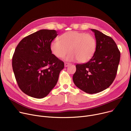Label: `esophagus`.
I'll list each match as a JSON object with an SVG mask.
<instances>
[{
	"mask_svg": "<svg viewBox=\"0 0 131 131\" xmlns=\"http://www.w3.org/2000/svg\"><path fill=\"white\" fill-rule=\"evenodd\" d=\"M71 64L70 63H65L64 64V65H65V67H67L69 65H70Z\"/></svg>",
	"mask_w": 131,
	"mask_h": 131,
	"instance_id": "34e87169",
	"label": "esophagus"
}]
</instances>
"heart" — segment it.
Masks as SVG:
<instances>
[{
	"instance_id": "1",
	"label": "heart",
	"mask_w": 131,
	"mask_h": 131,
	"mask_svg": "<svg viewBox=\"0 0 131 131\" xmlns=\"http://www.w3.org/2000/svg\"><path fill=\"white\" fill-rule=\"evenodd\" d=\"M50 47L52 53L57 58H63L70 51L66 60H78L80 63H85L93 57L96 41L91 34L71 31L61 35L59 40L52 41Z\"/></svg>"
}]
</instances>
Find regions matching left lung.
<instances>
[{"label":"left lung","mask_w":131,"mask_h":131,"mask_svg":"<svg viewBox=\"0 0 131 131\" xmlns=\"http://www.w3.org/2000/svg\"><path fill=\"white\" fill-rule=\"evenodd\" d=\"M96 49L88 63L77 64L73 80L84 92L97 93L104 91L114 81L119 65L121 53L114 40L95 29Z\"/></svg>","instance_id":"1"}]
</instances>
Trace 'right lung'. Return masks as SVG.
Returning <instances> with one entry per match:
<instances>
[{
	"mask_svg": "<svg viewBox=\"0 0 131 131\" xmlns=\"http://www.w3.org/2000/svg\"><path fill=\"white\" fill-rule=\"evenodd\" d=\"M57 35L56 30H41L23 38L16 48L12 58L13 72L20 90L30 97H46L64 67V62L50 50V43Z\"/></svg>",
	"mask_w": 131,
	"mask_h": 131,
	"instance_id": "1",
	"label": "right lung"
}]
</instances>
